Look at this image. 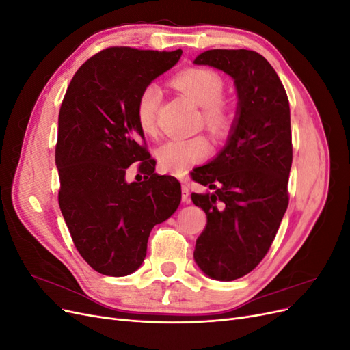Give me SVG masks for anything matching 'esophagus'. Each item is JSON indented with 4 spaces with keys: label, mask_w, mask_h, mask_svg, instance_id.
Instances as JSON below:
<instances>
[{
    "label": "esophagus",
    "mask_w": 350,
    "mask_h": 350,
    "mask_svg": "<svg viewBox=\"0 0 350 350\" xmlns=\"http://www.w3.org/2000/svg\"><path fill=\"white\" fill-rule=\"evenodd\" d=\"M183 203H185V204L189 203V191H188L187 185H183Z\"/></svg>",
    "instance_id": "esophagus-1"
}]
</instances>
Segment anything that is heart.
I'll return each instance as SVG.
<instances>
[{"label": "heart", "instance_id": "1", "mask_svg": "<svg viewBox=\"0 0 350 350\" xmlns=\"http://www.w3.org/2000/svg\"><path fill=\"white\" fill-rule=\"evenodd\" d=\"M174 86L201 107V116L207 129L217 137L225 135L234 125L235 109L221 98L224 80L217 72L203 67L187 68L174 77ZM161 103V90L156 84L143 88L135 102V121L144 134H154L156 113ZM210 153L207 137H172L156 149V157L167 172L179 174L198 163Z\"/></svg>", "mask_w": 350, "mask_h": 350}]
</instances>
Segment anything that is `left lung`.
Returning <instances> with one entry per match:
<instances>
[{"instance_id": "1", "label": "left lung", "mask_w": 350, "mask_h": 350, "mask_svg": "<svg viewBox=\"0 0 350 350\" xmlns=\"http://www.w3.org/2000/svg\"><path fill=\"white\" fill-rule=\"evenodd\" d=\"M194 64L229 74L238 92L224 150L191 172L193 181L211 189L191 194L207 216L194 260L208 278L230 282L266 257L289 204V100L276 71L256 51L210 49Z\"/></svg>"}]
</instances>
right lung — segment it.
<instances>
[{
  "instance_id": "1",
  "label": "right lung",
  "mask_w": 350,
  "mask_h": 350,
  "mask_svg": "<svg viewBox=\"0 0 350 350\" xmlns=\"http://www.w3.org/2000/svg\"><path fill=\"white\" fill-rule=\"evenodd\" d=\"M181 55V49L107 48L74 74L61 103L55 146L59 208L80 256L105 276L139 269L150 230L181 203V184L154 174L156 162L135 121L143 88ZM135 161L145 179L129 183L124 176Z\"/></svg>"
}]
</instances>
